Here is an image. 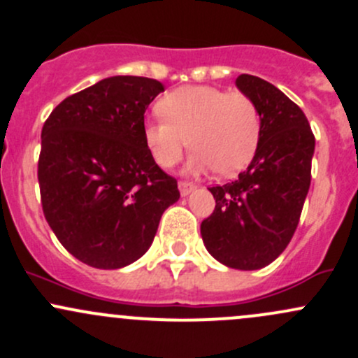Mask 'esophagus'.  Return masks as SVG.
Listing matches in <instances>:
<instances>
[{
	"mask_svg": "<svg viewBox=\"0 0 358 358\" xmlns=\"http://www.w3.org/2000/svg\"><path fill=\"white\" fill-rule=\"evenodd\" d=\"M178 189H180V194H182V197H187L192 190H195V185L190 182H178Z\"/></svg>",
	"mask_w": 358,
	"mask_h": 358,
	"instance_id": "obj_1",
	"label": "esophagus"
}]
</instances>
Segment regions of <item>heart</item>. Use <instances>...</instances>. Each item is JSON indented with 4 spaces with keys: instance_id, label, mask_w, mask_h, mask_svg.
<instances>
[{
    "instance_id": "heart-1",
    "label": "heart",
    "mask_w": 358,
    "mask_h": 358,
    "mask_svg": "<svg viewBox=\"0 0 358 358\" xmlns=\"http://www.w3.org/2000/svg\"><path fill=\"white\" fill-rule=\"evenodd\" d=\"M164 116L144 123V141L163 168L175 166L185 149L194 148L187 171L216 168L231 176L248 166L261 138V116L243 92L213 85H185L161 99Z\"/></svg>"
}]
</instances>
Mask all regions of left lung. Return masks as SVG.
Masks as SVG:
<instances>
[{
    "mask_svg": "<svg viewBox=\"0 0 358 358\" xmlns=\"http://www.w3.org/2000/svg\"><path fill=\"white\" fill-rule=\"evenodd\" d=\"M235 84L257 106L261 138L235 182L209 189L216 208L202 221L201 235L221 264L254 271L271 264L295 233L310 187L315 138L303 111L273 84L247 73Z\"/></svg>",
    "mask_w": 358,
    "mask_h": 358,
    "instance_id": "left-lung-1",
    "label": "left lung"
}]
</instances>
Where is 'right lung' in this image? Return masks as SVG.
<instances>
[{"mask_svg":"<svg viewBox=\"0 0 358 358\" xmlns=\"http://www.w3.org/2000/svg\"><path fill=\"white\" fill-rule=\"evenodd\" d=\"M163 90L154 78H103L62 101L44 123L37 169L44 216L84 264L120 269L141 259L180 199L176 180L144 141V113Z\"/></svg>","mask_w":358,"mask_h":358,"instance_id":"add662e5","label":"right lung"}]
</instances>
